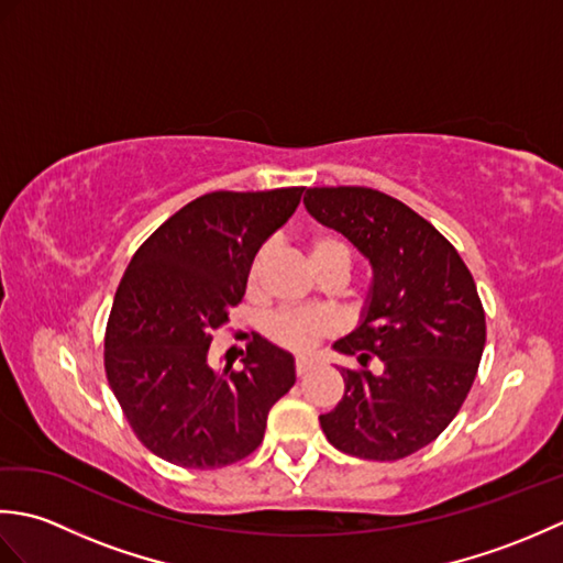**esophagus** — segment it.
Listing matches in <instances>:
<instances>
[{
	"label": "esophagus",
	"instance_id": "1",
	"mask_svg": "<svg viewBox=\"0 0 563 563\" xmlns=\"http://www.w3.org/2000/svg\"><path fill=\"white\" fill-rule=\"evenodd\" d=\"M312 367H314L312 357H297V361H295V375L302 377V375H307Z\"/></svg>",
	"mask_w": 563,
	"mask_h": 563
}]
</instances>
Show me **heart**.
Instances as JSON below:
<instances>
[{"instance_id": "b5f03b06", "label": "heart", "mask_w": 563, "mask_h": 563, "mask_svg": "<svg viewBox=\"0 0 563 563\" xmlns=\"http://www.w3.org/2000/svg\"><path fill=\"white\" fill-rule=\"evenodd\" d=\"M271 256L273 244H263L254 254V258H251L249 288H256ZM312 258L317 263V268H321L333 258L351 261V251L336 236H317L312 242ZM333 329H336V321L327 312H314V309H283V312L273 314L266 321L268 339L275 345H280V349L292 353H309L321 339L331 336Z\"/></svg>"}]
</instances>
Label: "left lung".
I'll return each mask as SVG.
<instances>
[{
    "label": "left lung",
    "instance_id": "obj_1",
    "mask_svg": "<svg viewBox=\"0 0 563 563\" xmlns=\"http://www.w3.org/2000/svg\"><path fill=\"white\" fill-rule=\"evenodd\" d=\"M305 206L373 266L361 327L333 343L363 369L341 367L343 399L319 416L321 430L353 457H409L450 426L479 369L486 317L472 273L433 224L382 190L309 188ZM375 356L379 376L364 369Z\"/></svg>",
    "mask_w": 563,
    "mask_h": 563
}]
</instances>
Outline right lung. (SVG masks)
I'll return each instance as SVG.
<instances>
[{
	"label": "right lung",
	"instance_id": "obj_1",
	"mask_svg": "<svg viewBox=\"0 0 563 563\" xmlns=\"http://www.w3.org/2000/svg\"><path fill=\"white\" fill-rule=\"evenodd\" d=\"M305 186L214 190L190 200L142 244L115 290L103 339L106 377L137 440L186 470L254 452L268 411L295 385V361L266 339L244 369L208 363L214 331L246 292L249 266L300 206Z\"/></svg>",
	"mask_w": 563,
	"mask_h": 563
}]
</instances>
